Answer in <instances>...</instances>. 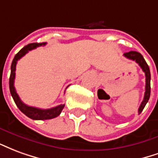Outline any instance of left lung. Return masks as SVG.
Masks as SVG:
<instances>
[{"mask_svg": "<svg viewBox=\"0 0 158 158\" xmlns=\"http://www.w3.org/2000/svg\"><path fill=\"white\" fill-rule=\"evenodd\" d=\"M125 57L137 63L138 65H140V68L142 69V71L145 72V76H146V92H145V95H144L143 101L141 102V104L140 105V108L138 109V113L140 114L142 112V110L145 108V106L148 102V100L150 98L151 95V73L149 66L147 64V62L143 58V56L140 55L139 52L136 51H130V52L125 53L124 54Z\"/></svg>", "mask_w": 158, "mask_h": 158, "instance_id": "obj_1", "label": "left lung"}]
</instances>
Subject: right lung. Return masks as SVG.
<instances>
[{
  "label": "right lung",
  "instance_id": "add662e5",
  "mask_svg": "<svg viewBox=\"0 0 158 158\" xmlns=\"http://www.w3.org/2000/svg\"><path fill=\"white\" fill-rule=\"evenodd\" d=\"M45 44L46 43H41V44L33 43V44H29L27 45L24 46L23 48L15 55L12 63H11V75H10V78H9L10 92H11V95L14 100L16 105L18 106V109H20L25 115H27V117H29L32 119H35V120H44V119H50V118H55V117H57L60 114L62 109L65 107V104H60V105L56 106L55 108L48 109H41L35 108V107H31V106L27 105V104H25L22 102V100L20 99V98H19L18 94L16 92V89H15L14 80L15 75H16L15 71H16V65H17V62H18V60H20L28 51L36 49L37 47L45 45Z\"/></svg>",
  "mask_w": 158,
  "mask_h": 158
}]
</instances>
